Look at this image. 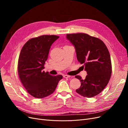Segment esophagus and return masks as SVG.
I'll list each match as a JSON object with an SVG mask.
<instances>
[{"label":"esophagus","mask_w":128,"mask_h":128,"mask_svg":"<svg viewBox=\"0 0 128 128\" xmlns=\"http://www.w3.org/2000/svg\"><path fill=\"white\" fill-rule=\"evenodd\" d=\"M70 76H69V75H65L64 76V77L65 78H70Z\"/></svg>","instance_id":"1"}]
</instances>
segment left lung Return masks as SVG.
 Here are the masks:
<instances>
[{"label":"left lung","mask_w":128,"mask_h":128,"mask_svg":"<svg viewBox=\"0 0 128 128\" xmlns=\"http://www.w3.org/2000/svg\"><path fill=\"white\" fill-rule=\"evenodd\" d=\"M66 38L74 46L77 58L87 72L85 79L76 76L81 86L76 91L82 96L92 98L101 92L111 77L110 53L100 39L84 33L67 34Z\"/></svg>","instance_id":"1"}]
</instances>
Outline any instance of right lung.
<instances>
[{"instance_id": "add662e5", "label": "right lung", "mask_w": 128, "mask_h": 128, "mask_svg": "<svg viewBox=\"0 0 128 128\" xmlns=\"http://www.w3.org/2000/svg\"><path fill=\"white\" fill-rule=\"evenodd\" d=\"M59 38L56 35H42L27 42L20 52L18 71L24 88L34 98H42L55 91L63 76H53L42 71L52 44Z\"/></svg>"}]
</instances>
